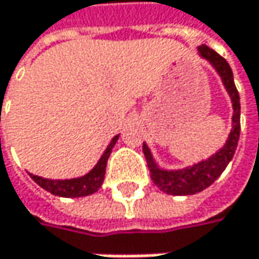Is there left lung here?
<instances>
[{"label": "left lung", "instance_id": "left-lung-1", "mask_svg": "<svg viewBox=\"0 0 259 259\" xmlns=\"http://www.w3.org/2000/svg\"><path fill=\"white\" fill-rule=\"evenodd\" d=\"M198 51H199L201 57L208 60L211 63V66L216 69V72L221 75L224 85L231 97L234 109L233 129L230 132L227 144L216 154H213L207 160H202L190 168H184L180 171L160 169L154 163L148 147L145 144L142 145V151L147 159V166L150 169L151 180L162 192H165L168 195H177V196L195 195L198 192H202L208 186H211L216 181V179H219V176L225 171L228 163L231 162L234 153L237 150L238 138H240V96H238V91L234 83L233 70H231L230 64L227 63V60L224 57H221L218 52H214L213 49H210L208 46L202 45L198 48Z\"/></svg>", "mask_w": 259, "mask_h": 259}]
</instances>
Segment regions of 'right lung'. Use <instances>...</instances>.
Wrapping results in <instances>:
<instances>
[{"mask_svg": "<svg viewBox=\"0 0 259 259\" xmlns=\"http://www.w3.org/2000/svg\"><path fill=\"white\" fill-rule=\"evenodd\" d=\"M118 141V135L112 138L111 144L105 150L103 156L97 162V165L83 177L72 179V180H49V179H41L38 176H31V179L35 181L40 187L45 190L51 192L52 195L63 196V198H79V196H87L94 192H97L105 180V172H106V162L111 156V151Z\"/></svg>", "mask_w": 259, "mask_h": 259, "instance_id": "right-lung-1", "label": "right lung"}]
</instances>
